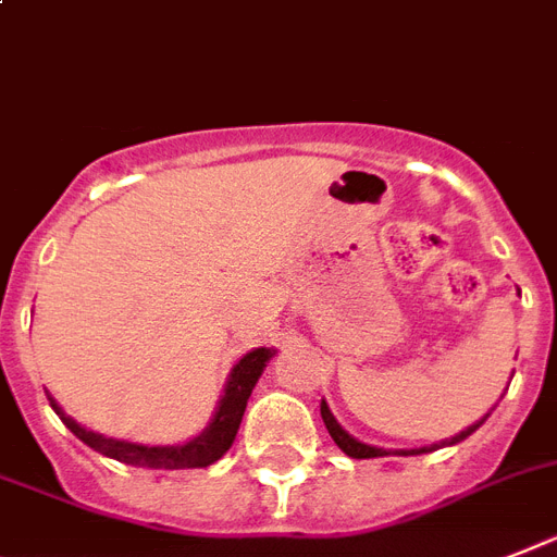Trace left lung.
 I'll use <instances>...</instances> for the list:
<instances>
[{
  "mask_svg": "<svg viewBox=\"0 0 557 557\" xmlns=\"http://www.w3.org/2000/svg\"><path fill=\"white\" fill-rule=\"evenodd\" d=\"M486 416H490V412H486ZM486 416L481 418V421H478V424L467 426V430H463V433L455 435V438L441 441V444H458V441H463V438H467V435L475 433L478 426L484 424ZM321 418H324V426H327V430H330V435H333L335 444H338V447H342L344 453L350 455V458H381V455H389V449H381V447H370V444H361V441L352 438V435L347 433V430H342V424H338V421H335V418H333V412H330L327 401H321ZM435 447H438V444H433V447H421V449H395V455H421V453H433Z\"/></svg>",
  "mask_w": 557,
  "mask_h": 557,
  "instance_id": "obj_1",
  "label": "left lung"
}]
</instances>
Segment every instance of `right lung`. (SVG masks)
Returning a JSON list of instances; mask_svg holds the SVG:
<instances>
[{
    "label": "right lung",
    "mask_w": 557,
    "mask_h": 557,
    "mask_svg": "<svg viewBox=\"0 0 557 557\" xmlns=\"http://www.w3.org/2000/svg\"><path fill=\"white\" fill-rule=\"evenodd\" d=\"M273 356L275 350H268V347H256L252 352H247V356L230 370L222 401L215 407L213 421L207 424L205 433L196 435V438L187 441V444H176V447H145V444H131V441L104 438V435L76 424V421L59 407L53 395H48V401L50 407H53V412L62 418V424L67 426L76 438L85 441L87 447H94L96 453L108 455V458H116V461L122 463H133V467H150V470H199V467H210L213 461H219V458L230 449V444L236 441L238 424H242V416H245L247 410V398H250L256 381L261 379V372H264V367H268V361Z\"/></svg>",
    "instance_id": "add662e5"
}]
</instances>
